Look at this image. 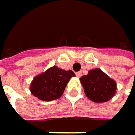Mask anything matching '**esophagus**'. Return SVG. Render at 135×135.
Listing matches in <instances>:
<instances>
[{
    "label": "esophagus",
    "mask_w": 135,
    "mask_h": 135,
    "mask_svg": "<svg viewBox=\"0 0 135 135\" xmlns=\"http://www.w3.org/2000/svg\"><path fill=\"white\" fill-rule=\"evenodd\" d=\"M76 75L77 77H81L82 76V73H81V71H78V73H76Z\"/></svg>",
    "instance_id": "obj_1"
}]
</instances>
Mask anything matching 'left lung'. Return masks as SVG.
Wrapping results in <instances>:
<instances>
[{
  "instance_id": "8db88e82",
  "label": "left lung",
  "mask_w": 135,
  "mask_h": 135,
  "mask_svg": "<svg viewBox=\"0 0 135 135\" xmlns=\"http://www.w3.org/2000/svg\"><path fill=\"white\" fill-rule=\"evenodd\" d=\"M80 81L86 97L94 103L108 102L117 93V82L100 68L90 70Z\"/></svg>"
}]
</instances>
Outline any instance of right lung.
Listing matches in <instances>:
<instances>
[{
  "label": "right lung",
  "mask_w": 135,
  "mask_h": 135,
  "mask_svg": "<svg viewBox=\"0 0 135 135\" xmlns=\"http://www.w3.org/2000/svg\"><path fill=\"white\" fill-rule=\"evenodd\" d=\"M71 70H64L57 66L47 69L36 76L30 85V91L42 101H52L59 99L71 77L75 76Z\"/></svg>",
  "instance_id": "1"
}]
</instances>
